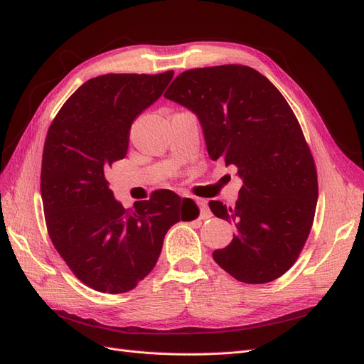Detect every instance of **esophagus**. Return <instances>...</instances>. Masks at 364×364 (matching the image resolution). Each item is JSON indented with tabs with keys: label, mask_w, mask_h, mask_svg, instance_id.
I'll use <instances>...</instances> for the list:
<instances>
[{
	"label": "esophagus",
	"mask_w": 364,
	"mask_h": 364,
	"mask_svg": "<svg viewBox=\"0 0 364 364\" xmlns=\"http://www.w3.org/2000/svg\"><path fill=\"white\" fill-rule=\"evenodd\" d=\"M196 203H197V206H199V211H200L199 218H200V220H206V218H209V217L213 215V214H211V211H209V208H208V205H206V202H205V200H202V199H196Z\"/></svg>",
	"instance_id": "obj_1"
}]
</instances>
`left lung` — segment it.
I'll return each mask as SVG.
<instances>
[{
	"label": "left lung",
	"mask_w": 364,
	"mask_h": 364,
	"mask_svg": "<svg viewBox=\"0 0 364 364\" xmlns=\"http://www.w3.org/2000/svg\"><path fill=\"white\" fill-rule=\"evenodd\" d=\"M165 98L199 118L213 161L243 181L234 208L209 202L237 234L214 261L237 281L266 284L287 272L313 226L317 173L302 129L274 85L245 65L188 70Z\"/></svg>",
	"instance_id": "1"
}]
</instances>
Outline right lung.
Masks as SVG:
<instances>
[{"label":"right lung","instance_id":"1","mask_svg":"<svg viewBox=\"0 0 364 364\" xmlns=\"http://www.w3.org/2000/svg\"><path fill=\"white\" fill-rule=\"evenodd\" d=\"M173 74L94 77L65 102L48 129L41 171L48 234L75 277L97 291L135 289L156 266L167 230L199 215L191 199L170 190L126 209L106 179L126 156L132 123L162 95Z\"/></svg>","mask_w":364,"mask_h":364}]
</instances>
